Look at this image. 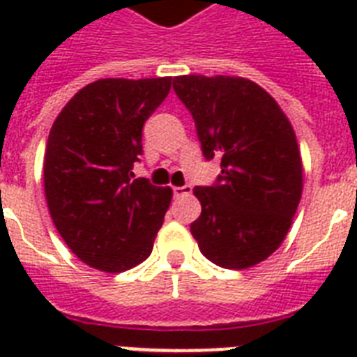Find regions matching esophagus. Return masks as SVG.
I'll return each instance as SVG.
<instances>
[{
	"mask_svg": "<svg viewBox=\"0 0 357 357\" xmlns=\"http://www.w3.org/2000/svg\"><path fill=\"white\" fill-rule=\"evenodd\" d=\"M172 192H174V196H176V198H179V196H187V195H190V192H192V187H190V185H181V187H174Z\"/></svg>",
	"mask_w": 357,
	"mask_h": 357,
	"instance_id": "34e87169",
	"label": "esophagus"
}]
</instances>
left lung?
Masks as SVG:
<instances>
[{
    "instance_id": "1",
    "label": "left lung",
    "mask_w": 357,
    "mask_h": 357,
    "mask_svg": "<svg viewBox=\"0 0 357 357\" xmlns=\"http://www.w3.org/2000/svg\"><path fill=\"white\" fill-rule=\"evenodd\" d=\"M174 91L195 120L202 153L220 157L209 187H195L202 215L190 224L200 252L224 268L265 261L287 235L302 196L293 126L254 81L179 75Z\"/></svg>"
}]
</instances>
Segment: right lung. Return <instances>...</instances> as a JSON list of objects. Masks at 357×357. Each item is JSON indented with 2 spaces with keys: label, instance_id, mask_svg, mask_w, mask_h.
<instances>
[{
  "label": "right lung",
  "instance_id": "1",
  "mask_svg": "<svg viewBox=\"0 0 357 357\" xmlns=\"http://www.w3.org/2000/svg\"><path fill=\"white\" fill-rule=\"evenodd\" d=\"M172 77L98 79L70 100L47 137L44 192L55 228L89 266L123 272L151 254L172 190L135 178L142 128Z\"/></svg>",
  "mask_w": 357,
  "mask_h": 357
}]
</instances>
